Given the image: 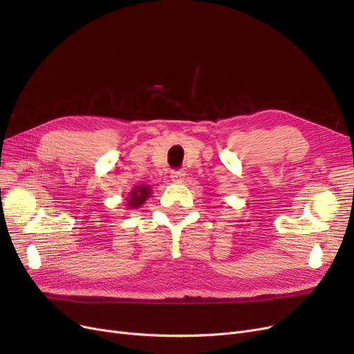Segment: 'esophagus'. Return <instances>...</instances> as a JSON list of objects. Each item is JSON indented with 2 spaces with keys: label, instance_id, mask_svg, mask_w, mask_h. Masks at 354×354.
<instances>
[{
  "label": "esophagus",
  "instance_id": "esophagus-1",
  "mask_svg": "<svg viewBox=\"0 0 354 354\" xmlns=\"http://www.w3.org/2000/svg\"><path fill=\"white\" fill-rule=\"evenodd\" d=\"M171 178L174 182H182L185 179V172L182 169H174L171 172Z\"/></svg>",
  "mask_w": 354,
  "mask_h": 354
}]
</instances>
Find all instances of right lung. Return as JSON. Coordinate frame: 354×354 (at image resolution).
<instances>
[{"label":"right lung","mask_w":354,"mask_h":354,"mask_svg":"<svg viewBox=\"0 0 354 354\" xmlns=\"http://www.w3.org/2000/svg\"><path fill=\"white\" fill-rule=\"evenodd\" d=\"M149 194H151V189H149V187L140 185V187L135 188L132 191V194H130V196L126 199L127 201V207L132 208V209L139 208L142 203H145V201L149 196Z\"/></svg>","instance_id":"add662e5"}]
</instances>
